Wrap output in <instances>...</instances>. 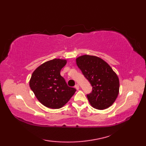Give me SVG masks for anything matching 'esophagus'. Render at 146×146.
<instances>
[{
  "label": "esophagus",
  "instance_id": "1",
  "mask_svg": "<svg viewBox=\"0 0 146 146\" xmlns=\"http://www.w3.org/2000/svg\"><path fill=\"white\" fill-rule=\"evenodd\" d=\"M75 88L76 89V90H79L80 88V86L78 84H76L75 86Z\"/></svg>",
  "mask_w": 146,
  "mask_h": 146
}]
</instances>
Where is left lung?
Segmentation results:
<instances>
[{
	"label": "left lung",
	"instance_id": "obj_1",
	"mask_svg": "<svg viewBox=\"0 0 146 146\" xmlns=\"http://www.w3.org/2000/svg\"><path fill=\"white\" fill-rule=\"evenodd\" d=\"M78 66L93 87L87 95L92 107L104 110L110 107L119 93V79L106 61L95 56L85 54L76 58Z\"/></svg>",
	"mask_w": 146,
	"mask_h": 146
}]
</instances>
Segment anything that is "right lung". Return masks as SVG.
<instances>
[{
    "label": "right lung",
    "instance_id": "right-lung-1",
    "mask_svg": "<svg viewBox=\"0 0 146 146\" xmlns=\"http://www.w3.org/2000/svg\"><path fill=\"white\" fill-rule=\"evenodd\" d=\"M66 63V60L55 58L41 64L33 71L29 86L40 103L46 107H63L76 90L68 86L60 75Z\"/></svg>",
    "mask_w": 146,
    "mask_h": 146
}]
</instances>
